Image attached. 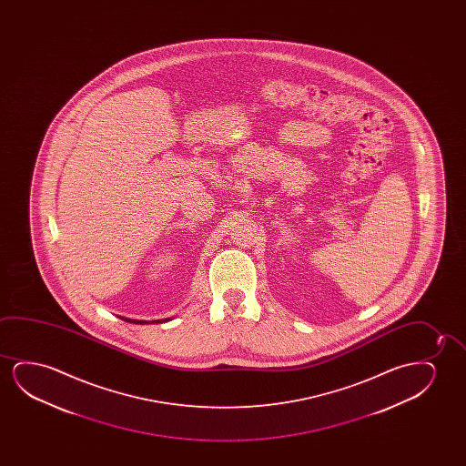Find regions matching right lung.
I'll list each match as a JSON object with an SVG mask.
<instances>
[{"instance_id": "obj_1", "label": "right lung", "mask_w": 466, "mask_h": 466, "mask_svg": "<svg viewBox=\"0 0 466 466\" xmlns=\"http://www.w3.org/2000/svg\"><path fill=\"white\" fill-rule=\"evenodd\" d=\"M126 319V321H128V323H137V325H143V323H147V321H143V319ZM170 319H156V321H153V323H164V321H168Z\"/></svg>"}]
</instances>
